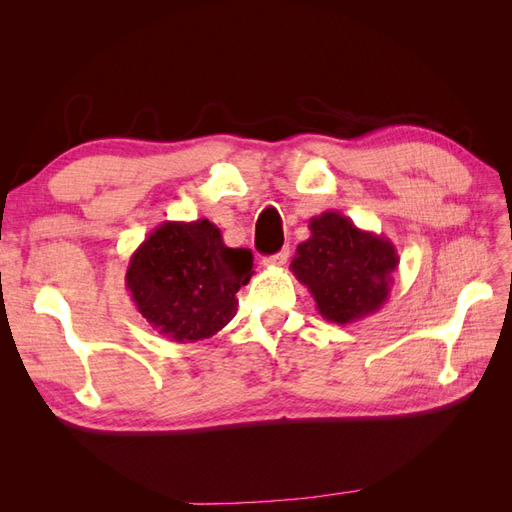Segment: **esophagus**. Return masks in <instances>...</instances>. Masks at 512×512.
I'll use <instances>...</instances> for the list:
<instances>
[{
	"mask_svg": "<svg viewBox=\"0 0 512 512\" xmlns=\"http://www.w3.org/2000/svg\"><path fill=\"white\" fill-rule=\"evenodd\" d=\"M288 254H290V250H288V247H284L282 252L262 258V267H284L288 262Z\"/></svg>",
	"mask_w": 512,
	"mask_h": 512,
	"instance_id": "1",
	"label": "esophagus"
}]
</instances>
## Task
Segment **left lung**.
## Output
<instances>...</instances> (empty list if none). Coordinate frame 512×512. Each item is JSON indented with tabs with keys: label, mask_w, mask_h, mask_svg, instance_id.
<instances>
[{
	"label": "left lung",
	"mask_w": 512,
	"mask_h": 512,
	"mask_svg": "<svg viewBox=\"0 0 512 512\" xmlns=\"http://www.w3.org/2000/svg\"><path fill=\"white\" fill-rule=\"evenodd\" d=\"M309 232L297 245L290 271L312 292L318 314L335 324L376 314L389 299L399 267L393 241L361 230L339 211L316 215Z\"/></svg>",
	"instance_id": "left-lung-1"
}]
</instances>
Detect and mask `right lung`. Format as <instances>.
<instances>
[{
	"instance_id": "add662e5",
	"label": "right lung",
	"mask_w": 512,
	"mask_h": 512,
	"mask_svg": "<svg viewBox=\"0 0 512 512\" xmlns=\"http://www.w3.org/2000/svg\"><path fill=\"white\" fill-rule=\"evenodd\" d=\"M252 273V252L228 247L213 222H164L130 256L126 288L151 329L192 344L235 318Z\"/></svg>"
}]
</instances>
